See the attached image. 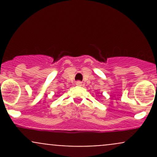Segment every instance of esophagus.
Segmentation results:
<instances>
[{
  "label": "esophagus",
  "mask_w": 157,
  "mask_h": 157,
  "mask_svg": "<svg viewBox=\"0 0 157 157\" xmlns=\"http://www.w3.org/2000/svg\"><path fill=\"white\" fill-rule=\"evenodd\" d=\"M76 85H77V86H81L82 82L80 81V80H78V81L76 82Z\"/></svg>",
  "instance_id": "obj_1"
}]
</instances>
